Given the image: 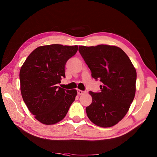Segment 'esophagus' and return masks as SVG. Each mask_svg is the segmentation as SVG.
Masks as SVG:
<instances>
[{
    "label": "esophagus",
    "instance_id": "1",
    "mask_svg": "<svg viewBox=\"0 0 157 157\" xmlns=\"http://www.w3.org/2000/svg\"><path fill=\"white\" fill-rule=\"evenodd\" d=\"M77 93L78 95H82V94H85V92L84 91H82V90H77Z\"/></svg>",
    "mask_w": 157,
    "mask_h": 157
}]
</instances>
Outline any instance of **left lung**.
I'll list each match as a JSON object with an SVG mask.
<instances>
[{
	"mask_svg": "<svg viewBox=\"0 0 157 157\" xmlns=\"http://www.w3.org/2000/svg\"><path fill=\"white\" fill-rule=\"evenodd\" d=\"M79 52L92 77L102 83L100 92H89L92 102L86 108L87 116L97 126H114L125 116L134 98L136 69L127 54L117 46H79Z\"/></svg>",
	"mask_w": 157,
	"mask_h": 157,
	"instance_id": "obj_1",
	"label": "left lung"
}]
</instances>
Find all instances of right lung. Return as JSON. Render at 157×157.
I'll return each mask as SVG.
<instances>
[{"label": "right lung", "mask_w": 157, "mask_h": 157, "mask_svg": "<svg viewBox=\"0 0 157 157\" xmlns=\"http://www.w3.org/2000/svg\"><path fill=\"white\" fill-rule=\"evenodd\" d=\"M78 46L51 44L39 46L27 57L20 72L24 102L35 118L45 125L59 122L67 114L77 95L57 84L65 78V65L75 55Z\"/></svg>", "instance_id": "obj_1"}]
</instances>
